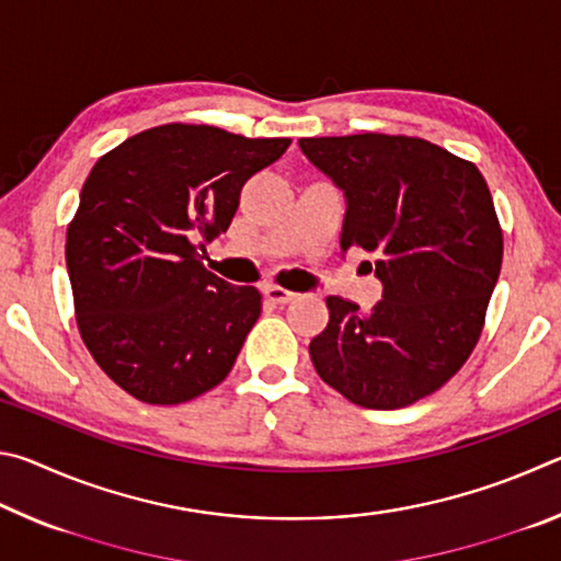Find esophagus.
Wrapping results in <instances>:
<instances>
[{
	"instance_id": "34e87169",
	"label": "esophagus",
	"mask_w": 561,
	"mask_h": 561,
	"mask_svg": "<svg viewBox=\"0 0 561 561\" xmlns=\"http://www.w3.org/2000/svg\"><path fill=\"white\" fill-rule=\"evenodd\" d=\"M264 297L274 304H289L294 299V294L289 289L277 287V284H267V287H264Z\"/></svg>"
}]
</instances>
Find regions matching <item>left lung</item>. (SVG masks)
<instances>
[{
  "label": "left lung",
  "mask_w": 561,
  "mask_h": 561,
  "mask_svg": "<svg viewBox=\"0 0 561 561\" xmlns=\"http://www.w3.org/2000/svg\"><path fill=\"white\" fill-rule=\"evenodd\" d=\"M346 195L341 250L374 254L383 299L329 297L311 339L321 381L351 403L393 411L438 391L470 358L502 267V227L470 160L411 136L301 138Z\"/></svg>",
  "instance_id": "1"
}]
</instances>
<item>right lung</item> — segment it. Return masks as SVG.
Segmentation results:
<instances>
[{"mask_svg": "<svg viewBox=\"0 0 561 561\" xmlns=\"http://www.w3.org/2000/svg\"><path fill=\"white\" fill-rule=\"evenodd\" d=\"M289 144L165 123L91 168L66 230L76 324L101 371L133 398L178 405L232 371L262 294L207 270L195 240L230 227L247 180Z\"/></svg>", "mask_w": 561, "mask_h": 561, "instance_id": "right-lung-1", "label": "right lung"}]
</instances>
